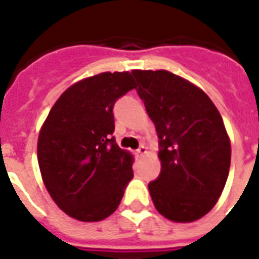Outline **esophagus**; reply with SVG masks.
<instances>
[{"instance_id":"esophagus-1","label":"esophagus","mask_w":259,"mask_h":259,"mask_svg":"<svg viewBox=\"0 0 259 259\" xmlns=\"http://www.w3.org/2000/svg\"><path fill=\"white\" fill-rule=\"evenodd\" d=\"M146 153H148V149H146V146H144V145H141L137 150H136V154H137V157H142V156H145Z\"/></svg>"}]
</instances>
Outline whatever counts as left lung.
<instances>
[{"label": "left lung", "instance_id": "obj_1", "mask_svg": "<svg viewBox=\"0 0 259 259\" xmlns=\"http://www.w3.org/2000/svg\"><path fill=\"white\" fill-rule=\"evenodd\" d=\"M137 93L157 130L161 173L149 183L162 217L189 223L208 213L229 177L231 144L208 95L165 70H133Z\"/></svg>", "mask_w": 259, "mask_h": 259}]
</instances>
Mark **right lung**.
Instances as JSON below:
<instances>
[{"label": "right lung", "mask_w": 259, "mask_h": 259, "mask_svg": "<svg viewBox=\"0 0 259 259\" xmlns=\"http://www.w3.org/2000/svg\"><path fill=\"white\" fill-rule=\"evenodd\" d=\"M133 89L129 71L82 79L59 97L40 129L44 185L59 208L76 221L110 217L133 179V154L111 136L114 103Z\"/></svg>", "instance_id": "add662e5"}]
</instances>
